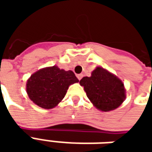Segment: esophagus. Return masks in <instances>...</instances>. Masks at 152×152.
Here are the masks:
<instances>
[{"label": "esophagus", "mask_w": 152, "mask_h": 152, "mask_svg": "<svg viewBox=\"0 0 152 152\" xmlns=\"http://www.w3.org/2000/svg\"><path fill=\"white\" fill-rule=\"evenodd\" d=\"M82 77H83V74H78V75H77V78H78L79 80H80Z\"/></svg>", "instance_id": "obj_1"}]
</instances>
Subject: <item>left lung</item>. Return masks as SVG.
<instances>
[{"mask_svg":"<svg viewBox=\"0 0 152 152\" xmlns=\"http://www.w3.org/2000/svg\"><path fill=\"white\" fill-rule=\"evenodd\" d=\"M87 97L96 107L102 112L117 108L124 102L125 90L121 80L102 67L94 70L90 77L80 80Z\"/></svg>","mask_w":152,"mask_h":152,"instance_id":"obj_1","label":"left lung"}]
</instances>
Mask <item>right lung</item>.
I'll return each mask as SVG.
<instances>
[{
    "instance_id": "add662e5",
    "label": "right lung",
    "mask_w": 152,
    "mask_h": 152,
    "mask_svg": "<svg viewBox=\"0 0 152 152\" xmlns=\"http://www.w3.org/2000/svg\"><path fill=\"white\" fill-rule=\"evenodd\" d=\"M79 81L72 71L53 66L39 70L28 79L27 93L32 102L45 109L56 107L72 84Z\"/></svg>"
}]
</instances>
